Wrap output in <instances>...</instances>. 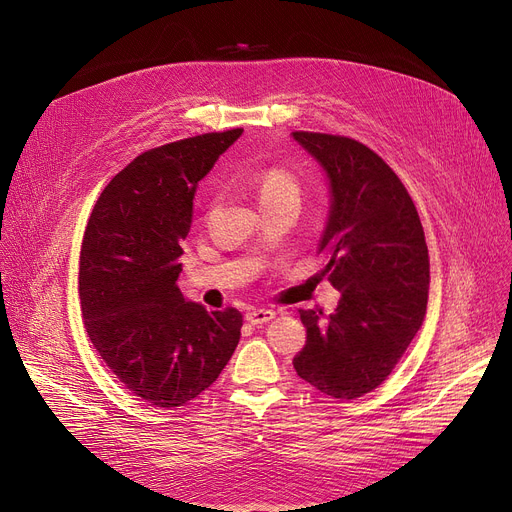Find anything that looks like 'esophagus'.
<instances>
[{
	"label": "esophagus",
	"mask_w": 512,
	"mask_h": 512,
	"mask_svg": "<svg viewBox=\"0 0 512 512\" xmlns=\"http://www.w3.org/2000/svg\"><path fill=\"white\" fill-rule=\"evenodd\" d=\"M276 315H278V313L271 311V309H253V311L247 313V321H249L251 325H263V323L274 319Z\"/></svg>",
	"instance_id": "34e87169"
}]
</instances>
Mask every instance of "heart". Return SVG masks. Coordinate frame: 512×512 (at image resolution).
I'll list each match as a JSON object with an SVG mask.
<instances>
[{"mask_svg":"<svg viewBox=\"0 0 512 512\" xmlns=\"http://www.w3.org/2000/svg\"><path fill=\"white\" fill-rule=\"evenodd\" d=\"M259 203L274 199H294L300 201V183L296 175L284 168H269L257 179Z\"/></svg>","mask_w":512,"mask_h":512,"instance_id":"obj_1","label":"heart"}]
</instances>
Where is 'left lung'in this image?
<instances>
[{
	"label": "left lung",
	"instance_id": "obj_1",
	"mask_svg": "<svg viewBox=\"0 0 512 512\" xmlns=\"http://www.w3.org/2000/svg\"><path fill=\"white\" fill-rule=\"evenodd\" d=\"M329 179L331 206L319 243L323 276L342 292L331 315L298 311L306 344L298 377L335 399L377 389L426 317L430 261L414 201L391 166L344 135L294 131Z\"/></svg>",
	"mask_w": 512,
	"mask_h": 512
}]
</instances>
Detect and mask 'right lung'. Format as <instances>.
Masks as SVG:
<instances>
[{"label": "right lung", "instance_id": "1", "mask_svg": "<svg viewBox=\"0 0 512 512\" xmlns=\"http://www.w3.org/2000/svg\"><path fill=\"white\" fill-rule=\"evenodd\" d=\"M241 133H203L133 158L84 232L78 284L90 342L125 389L164 410L206 391L241 339V313H208L177 286L197 183Z\"/></svg>", "mask_w": 512, "mask_h": 512}]
</instances>
